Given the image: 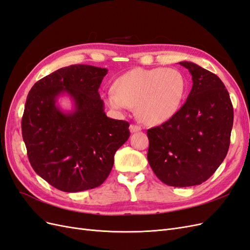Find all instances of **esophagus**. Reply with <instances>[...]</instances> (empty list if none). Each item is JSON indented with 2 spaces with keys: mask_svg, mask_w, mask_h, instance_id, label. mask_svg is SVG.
Wrapping results in <instances>:
<instances>
[{
  "mask_svg": "<svg viewBox=\"0 0 250 250\" xmlns=\"http://www.w3.org/2000/svg\"><path fill=\"white\" fill-rule=\"evenodd\" d=\"M141 129H142V128H141V126H139V125L131 124V125L129 126V130H130V132H138V131H140Z\"/></svg>",
  "mask_w": 250,
  "mask_h": 250,
  "instance_id": "obj_1",
  "label": "esophagus"
}]
</instances>
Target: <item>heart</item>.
<instances>
[{"mask_svg": "<svg viewBox=\"0 0 250 250\" xmlns=\"http://www.w3.org/2000/svg\"><path fill=\"white\" fill-rule=\"evenodd\" d=\"M187 87L184 74L176 69L137 67L117 79L115 92H109L105 100L118 110L135 106L142 122L158 125L176 115Z\"/></svg>", "mask_w": 250, "mask_h": 250, "instance_id": "1", "label": "heart"}]
</instances>
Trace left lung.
I'll list each match as a JSON object with an SVG mask.
<instances>
[{
  "label": "left lung",
  "mask_w": 250,
  "mask_h": 250,
  "mask_svg": "<svg viewBox=\"0 0 250 250\" xmlns=\"http://www.w3.org/2000/svg\"><path fill=\"white\" fill-rule=\"evenodd\" d=\"M179 64L192 75V89L175 116L148 129L147 158L164 184L191 187L208 180L224 161L233 108L217 75L193 62Z\"/></svg>",
  "instance_id": "obj_1"
}]
</instances>
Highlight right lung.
<instances>
[{
    "instance_id": "obj_1",
    "label": "right lung",
    "mask_w": 250,
    "mask_h": 250,
    "mask_svg": "<svg viewBox=\"0 0 250 250\" xmlns=\"http://www.w3.org/2000/svg\"><path fill=\"white\" fill-rule=\"evenodd\" d=\"M107 70L87 64L59 69L37 81L28 94L21 134L33 170L60 191L76 193L101 186L116 151L130 135L129 123L108 118L99 89ZM69 93L75 109L55 103Z\"/></svg>"
}]
</instances>
